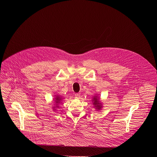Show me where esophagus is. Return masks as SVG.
<instances>
[{
	"label": "esophagus",
	"mask_w": 157,
	"mask_h": 157,
	"mask_svg": "<svg viewBox=\"0 0 157 157\" xmlns=\"http://www.w3.org/2000/svg\"><path fill=\"white\" fill-rule=\"evenodd\" d=\"M80 97H81V94H80V93H77V94H75V98H76V99H79V98H80Z\"/></svg>",
	"instance_id": "34e87169"
}]
</instances>
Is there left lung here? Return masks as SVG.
Segmentation results:
<instances>
[{
    "label": "left lung",
    "mask_w": 157,
    "mask_h": 157,
    "mask_svg": "<svg viewBox=\"0 0 157 157\" xmlns=\"http://www.w3.org/2000/svg\"><path fill=\"white\" fill-rule=\"evenodd\" d=\"M92 102L93 103L94 108L97 111H100L102 109V104L99 98L98 97V95H95V96H94V97L92 98Z\"/></svg>",
    "instance_id": "1"
}]
</instances>
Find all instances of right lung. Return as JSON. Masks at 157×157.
<instances>
[{"label":"right lung","mask_w":157,"mask_h":157,"mask_svg":"<svg viewBox=\"0 0 157 157\" xmlns=\"http://www.w3.org/2000/svg\"><path fill=\"white\" fill-rule=\"evenodd\" d=\"M63 97L62 96H60L59 95H55V98L53 99V100L55 101V102H54L55 105H54V106L52 107L53 111H56V109L59 108L58 105H59V104L62 103V101H63Z\"/></svg>","instance_id":"obj_1"}]
</instances>
